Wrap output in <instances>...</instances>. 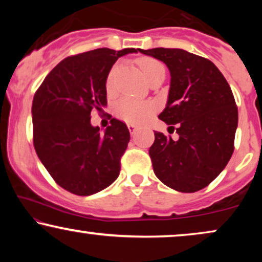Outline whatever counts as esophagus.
I'll use <instances>...</instances> for the list:
<instances>
[{
	"mask_svg": "<svg viewBox=\"0 0 262 262\" xmlns=\"http://www.w3.org/2000/svg\"><path fill=\"white\" fill-rule=\"evenodd\" d=\"M128 129H129V132H130V134H134L135 130H137V129H138V125L132 124V123H129V124H128Z\"/></svg>",
	"mask_w": 262,
	"mask_h": 262,
	"instance_id": "esophagus-1",
	"label": "esophagus"
}]
</instances>
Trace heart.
<instances>
[{
    "label": "heart",
    "instance_id": "heart-1",
    "mask_svg": "<svg viewBox=\"0 0 262 262\" xmlns=\"http://www.w3.org/2000/svg\"><path fill=\"white\" fill-rule=\"evenodd\" d=\"M139 66L143 71L144 76H145L146 81H148L152 75H155L158 71L162 70V65L156 60L151 58H143L139 60ZM114 74V68L111 70L110 75L107 77L106 87L108 91L112 90V77ZM152 108L150 104L145 103V102H138L130 98H122L116 103L114 106V113L118 118H121L122 121L132 123V124H138L145 121L149 117V114L151 113Z\"/></svg>",
    "mask_w": 262,
    "mask_h": 262
}]
</instances>
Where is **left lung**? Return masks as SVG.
Instances as JSON below:
<instances>
[{"label":"left lung","instance_id":"left-lung-1","mask_svg":"<svg viewBox=\"0 0 262 262\" xmlns=\"http://www.w3.org/2000/svg\"><path fill=\"white\" fill-rule=\"evenodd\" d=\"M140 53L169 69V97L159 118L176 125L179 134L173 140L154 133L149 155L155 175L179 192L200 191L223 171L234 151L237 107L229 83L210 60L183 49Z\"/></svg>","mask_w":262,"mask_h":262}]
</instances>
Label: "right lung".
<instances>
[{"instance_id":"obj_1","label":"right lung","mask_w":262,"mask_h":262,"mask_svg":"<svg viewBox=\"0 0 262 262\" xmlns=\"http://www.w3.org/2000/svg\"><path fill=\"white\" fill-rule=\"evenodd\" d=\"M141 49L108 48L69 56L48 74L32 104L33 143L55 182L77 196L97 193L116 181L130 134L111 119L103 134L91 111L107 106L106 82L114 62Z\"/></svg>"}]
</instances>
